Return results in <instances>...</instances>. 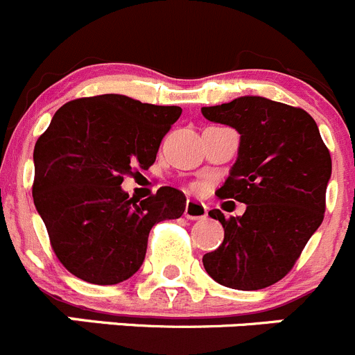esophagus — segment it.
Segmentation results:
<instances>
[{
	"label": "esophagus",
	"instance_id": "esophagus-1",
	"mask_svg": "<svg viewBox=\"0 0 355 355\" xmlns=\"http://www.w3.org/2000/svg\"><path fill=\"white\" fill-rule=\"evenodd\" d=\"M184 218L188 219H204L207 218V207L205 204L197 200H188L184 207Z\"/></svg>",
	"mask_w": 355,
	"mask_h": 355
}]
</instances>
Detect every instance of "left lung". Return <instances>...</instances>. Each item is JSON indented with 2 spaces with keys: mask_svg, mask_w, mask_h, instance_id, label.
<instances>
[{
  "mask_svg": "<svg viewBox=\"0 0 355 355\" xmlns=\"http://www.w3.org/2000/svg\"><path fill=\"white\" fill-rule=\"evenodd\" d=\"M202 114L241 134L237 162L216 195L248 205L228 219L219 209L209 211L225 239L204 254V268L226 288H268L288 275L322 223L331 155L302 107L244 96L202 107Z\"/></svg>",
  "mask_w": 355,
  "mask_h": 355,
  "instance_id": "obj_1",
  "label": "left lung"
}]
</instances>
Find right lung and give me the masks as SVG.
<instances>
[{
    "label": "right lung",
    "mask_w": 355,
    "mask_h": 355,
    "mask_svg": "<svg viewBox=\"0 0 355 355\" xmlns=\"http://www.w3.org/2000/svg\"><path fill=\"white\" fill-rule=\"evenodd\" d=\"M180 106L120 94L82 97L57 110L35 144L33 198L59 261L82 281L111 286L141 268L153 225L178 219L183 191L162 187L136 200L123 175L153 165Z\"/></svg>",
    "instance_id": "right-lung-1"
}]
</instances>
